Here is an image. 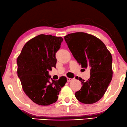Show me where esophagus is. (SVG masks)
<instances>
[{
    "label": "esophagus",
    "mask_w": 127,
    "mask_h": 127,
    "mask_svg": "<svg viewBox=\"0 0 127 127\" xmlns=\"http://www.w3.org/2000/svg\"><path fill=\"white\" fill-rule=\"evenodd\" d=\"M72 80V79H71V78H67V82H71V81Z\"/></svg>",
    "instance_id": "obj_1"
}]
</instances>
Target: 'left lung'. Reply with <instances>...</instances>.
Returning a JSON list of instances; mask_svg holds the SVG:
<instances>
[{"instance_id":"8db88e82","label":"left lung","mask_w":127,"mask_h":127,"mask_svg":"<svg viewBox=\"0 0 127 127\" xmlns=\"http://www.w3.org/2000/svg\"><path fill=\"white\" fill-rule=\"evenodd\" d=\"M64 38L78 63L83 68H91L88 80L79 78L82 87L75 93V97L86 104L96 102L104 95L113 78L110 52L100 39L87 33H72Z\"/></svg>"}]
</instances>
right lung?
Masks as SVG:
<instances>
[{
	"instance_id": "add662e5",
	"label": "right lung",
	"mask_w": 127,
	"mask_h": 127,
	"mask_svg": "<svg viewBox=\"0 0 127 127\" xmlns=\"http://www.w3.org/2000/svg\"><path fill=\"white\" fill-rule=\"evenodd\" d=\"M63 41L61 37L40 34L28 41L17 58V75L23 90L36 104L48 106L56 102L67 82L62 76L49 82V71L56 67V53Z\"/></svg>"
}]
</instances>
